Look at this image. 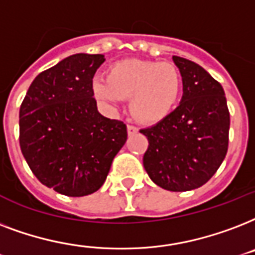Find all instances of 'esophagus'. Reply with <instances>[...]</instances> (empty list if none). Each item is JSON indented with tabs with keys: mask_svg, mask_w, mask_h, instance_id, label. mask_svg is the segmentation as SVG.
<instances>
[{
	"mask_svg": "<svg viewBox=\"0 0 255 255\" xmlns=\"http://www.w3.org/2000/svg\"><path fill=\"white\" fill-rule=\"evenodd\" d=\"M135 133H138L137 128L133 125H128V134H129V135H133V134Z\"/></svg>",
	"mask_w": 255,
	"mask_h": 255,
	"instance_id": "1",
	"label": "esophagus"
}]
</instances>
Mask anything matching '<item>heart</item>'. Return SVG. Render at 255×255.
Returning <instances> with one entry per match:
<instances>
[{
	"label": "heart",
	"mask_w": 255,
	"mask_h": 255,
	"mask_svg": "<svg viewBox=\"0 0 255 255\" xmlns=\"http://www.w3.org/2000/svg\"><path fill=\"white\" fill-rule=\"evenodd\" d=\"M182 76L173 64L149 60H121L110 65L106 80L97 77L93 94L110 108L130 98V112L138 121L155 125L169 118L182 94Z\"/></svg>",
	"instance_id": "heart-1"
}]
</instances>
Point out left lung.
<instances>
[{
	"label": "left lung",
	"instance_id": "obj_1",
	"mask_svg": "<svg viewBox=\"0 0 255 255\" xmlns=\"http://www.w3.org/2000/svg\"><path fill=\"white\" fill-rule=\"evenodd\" d=\"M173 61L182 76V98L170 117L141 129L149 141L143 167L159 187L187 191L208 182L225 159L230 114L220 82L193 61Z\"/></svg>",
	"mask_w": 255,
	"mask_h": 255
}]
</instances>
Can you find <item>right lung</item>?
<instances>
[{
    "mask_svg": "<svg viewBox=\"0 0 255 255\" xmlns=\"http://www.w3.org/2000/svg\"><path fill=\"white\" fill-rule=\"evenodd\" d=\"M102 54L78 53L39 73L19 108V146L42 185L69 197L100 189L125 145L126 125L97 109L93 77Z\"/></svg>",
    "mask_w": 255,
    "mask_h": 255,
    "instance_id": "add662e5",
    "label": "right lung"
}]
</instances>
